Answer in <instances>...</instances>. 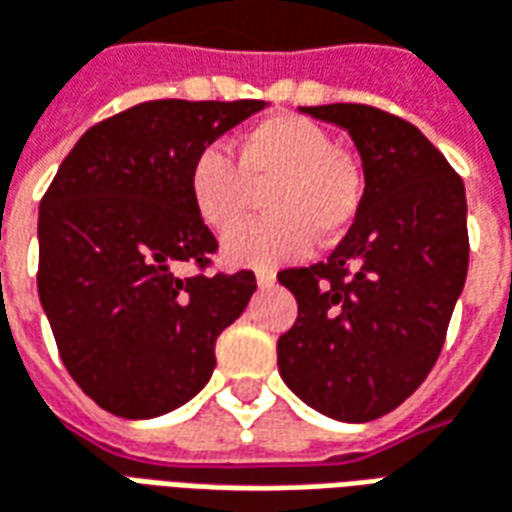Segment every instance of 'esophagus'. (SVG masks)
<instances>
[{"mask_svg": "<svg viewBox=\"0 0 512 512\" xmlns=\"http://www.w3.org/2000/svg\"><path fill=\"white\" fill-rule=\"evenodd\" d=\"M256 284L262 286V289H270L275 284V273H267V270H259L256 273Z\"/></svg>", "mask_w": 512, "mask_h": 512, "instance_id": "esophagus-1", "label": "esophagus"}]
</instances>
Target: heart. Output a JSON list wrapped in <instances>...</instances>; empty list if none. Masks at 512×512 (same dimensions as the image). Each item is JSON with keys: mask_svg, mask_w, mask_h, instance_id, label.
Segmentation results:
<instances>
[{"mask_svg": "<svg viewBox=\"0 0 512 512\" xmlns=\"http://www.w3.org/2000/svg\"><path fill=\"white\" fill-rule=\"evenodd\" d=\"M265 191L270 216L243 224L223 242L237 267H275L303 256L314 237H342L358 215L361 176L350 159L333 151L331 134L300 115H275L256 123L237 148V162L220 146L201 148L190 165V198L198 217L228 231L249 203L250 186Z\"/></svg>", "mask_w": 512, "mask_h": 512, "instance_id": "obj_1", "label": "heart"}]
</instances>
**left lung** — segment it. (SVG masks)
<instances>
[{
	"instance_id": "1",
	"label": "left lung",
	"mask_w": 512,
	"mask_h": 512,
	"mask_svg": "<svg viewBox=\"0 0 512 512\" xmlns=\"http://www.w3.org/2000/svg\"><path fill=\"white\" fill-rule=\"evenodd\" d=\"M300 110L347 129L364 195L328 262L278 273L297 300L278 372L314 411L372 422L422 386L444 347L469 270L466 190L444 154L391 112Z\"/></svg>"
}]
</instances>
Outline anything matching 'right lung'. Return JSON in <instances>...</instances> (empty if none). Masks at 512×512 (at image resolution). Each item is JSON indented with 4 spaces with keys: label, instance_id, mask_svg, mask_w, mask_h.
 Segmentation results:
<instances>
[{
    "label": "right lung",
    "instance_id": "obj_1",
    "mask_svg": "<svg viewBox=\"0 0 512 512\" xmlns=\"http://www.w3.org/2000/svg\"><path fill=\"white\" fill-rule=\"evenodd\" d=\"M264 101H143L90 126L38 212V295L68 375L123 419H154L204 389L215 342L256 275H190L217 250L190 198L201 148Z\"/></svg>",
    "mask_w": 512,
    "mask_h": 512
}]
</instances>
